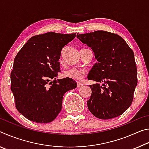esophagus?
Here are the masks:
<instances>
[{
	"instance_id": "obj_1",
	"label": "esophagus",
	"mask_w": 149,
	"mask_h": 149,
	"mask_svg": "<svg viewBox=\"0 0 149 149\" xmlns=\"http://www.w3.org/2000/svg\"><path fill=\"white\" fill-rule=\"evenodd\" d=\"M83 85H84V84H81V82H79V81H78V82L77 83V87L78 88L83 87Z\"/></svg>"
}]
</instances>
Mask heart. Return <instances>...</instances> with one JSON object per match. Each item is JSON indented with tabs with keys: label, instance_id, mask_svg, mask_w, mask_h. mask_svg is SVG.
<instances>
[{
	"label": "heart",
	"instance_id": "1",
	"mask_svg": "<svg viewBox=\"0 0 149 149\" xmlns=\"http://www.w3.org/2000/svg\"><path fill=\"white\" fill-rule=\"evenodd\" d=\"M87 73V70L85 68H71L68 70H65L64 72V76L65 77L71 78L73 79L79 80L82 79L85 74Z\"/></svg>",
	"mask_w": 149,
	"mask_h": 149
}]
</instances>
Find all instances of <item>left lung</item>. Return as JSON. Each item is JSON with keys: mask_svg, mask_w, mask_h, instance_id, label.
Returning <instances> with one entry per match:
<instances>
[{"mask_svg": "<svg viewBox=\"0 0 149 149\" xmlns=\"http://www.w3.org/2000/svg\"><path fill=\"white\" fill-rule=\"evenodd\" d=\"M77 37L91 48L98 61L87 76L98 82L89 85L88 108L99 119L119 116L132 104L137 84L133 51L122 37L108 31L77 33Z\"/></svg>", "mask_w": 149, "mask_h": 149, "instance_id": "obj_1", "label": "left lung"}]
</instances>
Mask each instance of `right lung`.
<instances>
[{
    "instance_id": "1",
    "label": "right lung",
    "mask_w": 149,
    "mask_h": 149,
    "mask_svg": "<svg viewBox=\"0 0 149 149\" xmlns=\"http://www.w3.org/2000/svg\"><path fill=\"white\" fill-rule=\"evenodd\" d=\"M75 36V33L54 32L35 35L15 57L11 91L16 108L27 119L36 123L51 122L62 110L64 93L76 88V82L71 78L56 79L62 48Z\"/></svg>"
}]
</instances>
